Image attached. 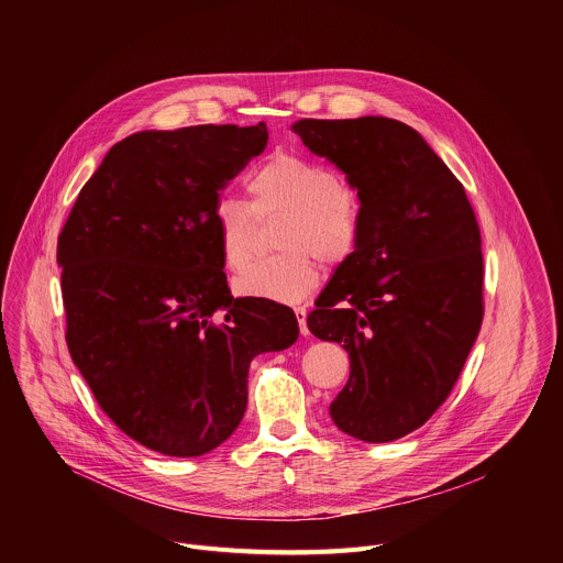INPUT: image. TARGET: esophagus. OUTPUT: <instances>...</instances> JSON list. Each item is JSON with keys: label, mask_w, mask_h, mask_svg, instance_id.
<instances>
[{"label": "esophagus", "mask_w": 563, "mask_h": 563, "mask_svg": "<svg viewBox=\"0 0 563 563\" xmlns=\"http://www.w3.org/2000/svg\"><path fill=\"white\" fill-rule=\"evenodd\" d=\"M294 313H296V320H298L300 334L307 336L309 334V330H307V309L305 307H294Z\"/></svg>", "instance_id": "esophagus-1"}]
</instances>
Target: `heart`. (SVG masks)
<instances>
[{
    "mask_svg": "<svg viewBox=\"0 0 563 563\" xmlns=\"http://www.w3.org/2000/svg\"><path fill=\"white\" fill-rule=\"evenodd\" d=\"M252 207L238 198L213 205L218 254L224 267L245 269L252 263L258 220L285 213L276 233L280 254L240 274L233 289L240 296L300 302L323 278L320 261H350L361 238V198L356 189L316 159L278 153L258 167L250 180Z\"/></svg>",
    "mask_w": 563,
    "mask_h": 563,
    "instance_id": "1",
    "label": "heart"
}]
</instances>
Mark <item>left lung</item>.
Listing matches in <instances>:
<instances>
[{
    "label": "left lung",
    "instance_id": "obj_1",
    "mask_svg": "<svg viewBox=\"0 0 563 563\" xmlns=\"http://www.w3.org/2000/svg\"><path fill=\"white\" fill-rule=\"evenodd\" d=\"M291 131L361 198L358 247L318 296L307 328L350 354V378L330 406L336 428L387 443L441 408L476 341L481 231L463 185L412 126L367 115L307 118Z\"/></svg>",
    "mask_w": 563,
    "mask_h": 563
}]
</instances>
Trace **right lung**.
Here are the masks:
<instances>
[{"instance_id": "right-lung-1", "label": "right lung", "mask_w": 563, "mask_h": 563, "mask_svg": "<svg viewBox=\"0 0 563 563\" xmlns=\"http://www.w3.org/2000/svg\"><path fill=\"white\" fill-rule=\"evenodd\" d=\"M267 137L265 122L133 133L57 238L70 358L104 415L159 454L224 443L247 410L252 358L298 339L289 307L231 296L211 222L218 191Z\"/></svg>"}]
</instances>
